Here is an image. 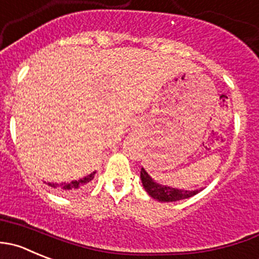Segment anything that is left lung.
<instances>
[{
	"instance_id": "obj_1",
	"label": "left lung",
	"mask_w": 259,
	"mask_h": 259,
	"mask_svg": "<svg viewBox=\"0 0 259 259\" xmlns=\"http://www.w3.org/2000/svg\"><path fill=\"white\" fill-rule=\"evenodd\" d=\"M140 178H142L143 187L145 188L149 196L153 199L158 200L160 202H172L178 201V200L188 199V197L193 196L199 193L201 190H195V191H187V190H178V188L169 187V186H163L159 183L155 182L152 177L147 173L144 168L140 170Z\"/></svg>"
}]
</instances>
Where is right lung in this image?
Wrapping results in <instances>:
<instances>
[{
    "mask_svg": "<svg viewBox=\"0 0 259 259\" xmlns=\"http://www.w3.org/2000/svg\"><path fill=\"white\" fill-rule=\"evenodd\" d=\"M95 175H96V172H92L91 175L86 176V177L81 178V180H77V181H72V182H68V183H48L49 186H52V187L54 188H58V190H62L63 192H77V191L79 190H83L84 187H86L87 185H89L90 182H91L92 180H94Z\"/></svg>",
    "mask_w": 259,
    "mask_h": 259,
    "instance_id": "1",
    "label": "right lung"
}]
</instances>
